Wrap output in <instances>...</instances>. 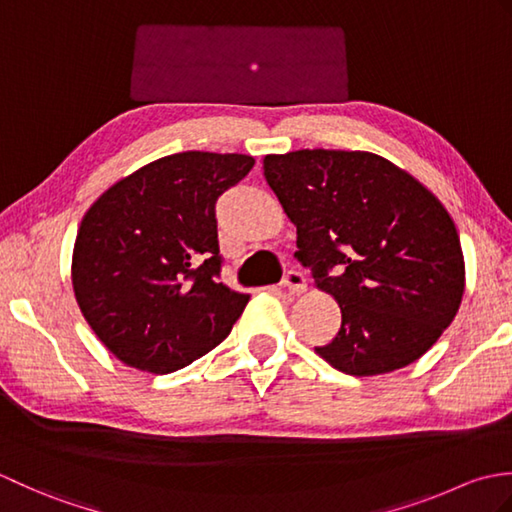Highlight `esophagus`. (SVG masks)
Listing matches in <instances>:
<instances>
[{
	"label": "esophagus",
	"mask_w": 512,
	"mask_h": 512,
	"mask_svg": "<svg viewBox=\"0 0 512 512\" xmlns=\"http://www.w3.org/2000/svg\"><path fill=\"white\" fill-rule=\"evenodd\" d=\"M281 286L290 290L292 295H301V292H306V279H303V275L297 273V270H290L284 281H281Z\"/></svg>",
	"instance_id": "34e87169"
}]
</instances>
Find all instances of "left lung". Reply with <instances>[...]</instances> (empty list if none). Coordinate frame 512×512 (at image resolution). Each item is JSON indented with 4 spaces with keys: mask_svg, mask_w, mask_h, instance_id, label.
<instances>
[{
    "mask_svg": "<svg viewBox=\"0 0 512 512\" xmlns=\"http://www.w3.org/2000/svg\"><path fill=\"white\" fill-rule=\"evenodd\" d=\"M264 176L297 226V259L341 308L339 334L314 352L350 376L418 361L464 295V255L444 204L372 151L268 154Z\"/></svg>",
    "mask_w": 512,
    "mask_h": 512,
    "instance_id": "1",
    "label": "left lung"
}]
</instances>
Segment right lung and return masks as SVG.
I'll use <instances>...</instances> for the list:
<instances>
[{
  "label": "right lung",
  "mask_w": 512,
  "mask_h": 512,
  "mask_svg": "<svg viewBox=\"0 0 512 512\" xmlns=\"http://www.w3.org/2000/svg\"><path fill=\"white\" fill-rule=\"evenodd\" d=\"M255 158L182 151L112 184L83 215L72 288L118 361L169 374L220 345L248 295L220 281L215 202Z\"/></svg>",
  "instance_id": "add662e5"
}]
</instances>
